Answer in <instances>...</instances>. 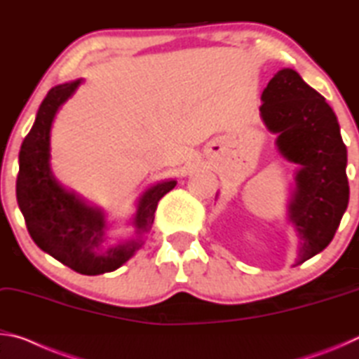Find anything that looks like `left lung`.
Segmentation results:
<instances>
[{
	"label": "left lung",
	"mask_w": 359,
	"mask_h": 359,
	"mask_svg": "<svg viewBox=\"0 0 359 359\" xmlns=\"http://www.w3.org/2000/svg\"><path fill=\"white\" fill-rule=\"evenodd\" d=\"M261 100V117L277 135L278 151L299 165L288 220L299 238L296 264H302L330 245L348 205L347 147L336 114L296 71H278Z\"/></svg>",
	"instance_id": "obj_1"
}]
</instances>
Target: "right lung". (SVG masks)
<instances>
[{
	"instance_id": "obj_1",
	"label": "right lung",
	"mask_w": 359,
	"mask_h": 359,
	"mask_svg": "<svg viewBox=\"0 0 359 359\" xmlns=\"http://www.w3.org/2000/svg\"><path fill=\"white\" fill-rule=\"evenodd\" d=\"M82 79L50 88L41 102L34 125L22 142L17 175V203L34 244L60 263L83 276L112 272L142 247L158 201L177 182H160L142 193L131 224L136 238L112 244L104 212L66 191L50 171V128L60 106L76 92Z\"/></svg>"
}]
</instances>
